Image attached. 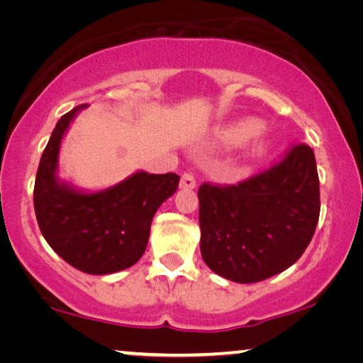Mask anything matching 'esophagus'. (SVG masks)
Instances as JSON below:
<instances>
[{
	"label": "esophagus",
	"instance_id": "34e87169",
	"mask_svg": "<svg viewBox=\"0 0 363 363\" xmlns=\"http://www.w3.org/2000/svg\"><path fill=\"white\" fill-rule=\"evenodd\" d=\"M195 186H196L195 177H193L191 173H183L182 180H180V188H182V190H193V188H195Z\"/></svg>",
	"mask_w": 363,
	"mask_h": 363
}]
</instances>
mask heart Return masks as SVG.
Masks as SVG:
<instances>
[{
    "label": "heart",
    "mask_w": 363,
    "mask_h": 363,
    "mask_svg": "<svg viewBox=\"0 0 363 363\" xmlns=\"http://www.w3.org/2000/svg\"><path fill=\"white\" fill-rule=\"evenodd\" d=\"M262 122L256 117H245L240 121L230 122L223 125L215 132V145L223 150H235L240 148L256 137L261 132ZM272 148V140L269 137H261L252 143L251 147V157L261 158L269 153Z\"/></svg>",
    "instance_id": "1"
}]
</instances>
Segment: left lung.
Returning <instances> with one entry per match:
<instances>
[{
  "label": "left lung",
  "instance_id": "left-lung-1",
  "mask_svg": "<svg viewBox=\"0 0 363 363\" xmlns=\"http://www.w3.org/2000/svg\"><path fill=\"white\" fill-rule=\"evenodd\" d=\"M200 250L218 276L241 284L286 271L314 236L320 213L314 150L296 145L279 165L231 186L203 183Z\"/></svg>",
  "mask_w": 363,
  "mask_h": 363
}]
</instances>
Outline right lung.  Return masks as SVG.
<instances>
[{"instance_id":"obj_1","label":"right lung","mask_w":363,"mask_h":363,"mask_svg":"<svg viewBox=\"0 0 363 363\" xmlns=\"http://www.w3.org/2000/svg\"><path fill=\"white\" fill-rule=\"evenodd\" d=\"M61 117L44 148L34 183V211L48 245L67 264L87 274L127 269L147 250L158 208L177 191V173L138 170L104 190H82L59 177L62 138L79 112Z\"/></svg>"}]
</instances>
